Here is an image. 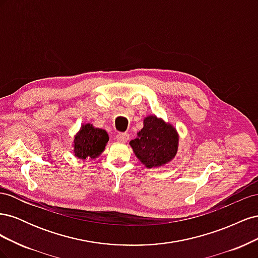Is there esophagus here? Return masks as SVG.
Here are the masks:
<instances>
[{"label":"esophagus","instance_id":"obj_1","mask_svg":"<svg viewBox=\"0 0 258 258\" xmlns=\"http://www.w3.org/2000/svg\"><path fill=\"white\" fill-rule=\"evenodd\" d=\"M116 139H117V141H118V142L124 143V142L128 141L129 135L126 134V132H119V134L116 135Z\"/></svg>","mask_w":258,"mask_h":258}]
</instances>
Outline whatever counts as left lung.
Wrapping results in <instances>:
<instances>
[{"label":"left lung","mask_w":258,"mask_h":258,"mask_svg":"<svg viewBox=\"0 0 258 258\" xmlns=\"http://www.w3.org/2000/svg\"><path fill=\"white\" fill-rule=\"evenodd\" d=\"M138 137L130 141L134 153L146 168H156L172 160L177 153L178 135L171 123L155 115L144 118Z\"/></svg>","instance_id":"1"}]
</instances>
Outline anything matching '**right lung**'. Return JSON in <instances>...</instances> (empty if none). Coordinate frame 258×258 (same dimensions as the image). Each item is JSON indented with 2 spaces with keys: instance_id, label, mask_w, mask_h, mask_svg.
Here are the masks:
<instances>
[{
  "instance_id": "obj_1",
  "label": "right lung",
  "mask_w": 258,
  "mask_h": 258,
  "mask_svg": "<svg viewBox=\"0 0 258 258\" xmlns=\"http://www.w3.org/2000/svg\"><path fill=\"white\" fill-rule=\"evenodd\" d=\"M108 142V135L103 129L95 128L90 123H84L74 138L75 157L95 159L103 153Z\"/></svg>"
}]
</instances>
